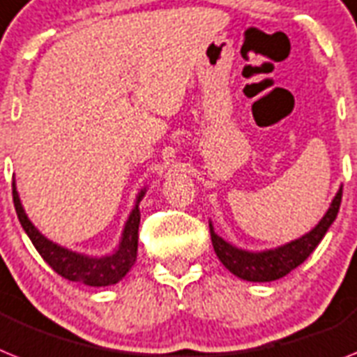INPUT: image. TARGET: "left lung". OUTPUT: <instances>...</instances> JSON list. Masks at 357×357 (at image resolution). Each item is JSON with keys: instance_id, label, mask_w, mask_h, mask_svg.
Here are the masks:
<instances>
[{"instance_id": "1", "label": "left lung", "mask_w": 357, "mask_h": 357, "mask_svg": "<svg viewBox=\"0 0 357 357\" xmlns=\"http://www.w3.org/2000/svg\"><path fill=\"white\" fill-rule=\"evenodd\" d=\"M341 195H343V190L340 188V191H337V195L332 200L331 208L325 213V217L319 220V225L312 229L310 234L303 235L301 238L291 241V243L284 244L281 248L268 250V252L255 253L235 248L229 243H226L225 238H220L219 235L215 234L213 226L210 225L211 243H213L215 253H217L220 263L225 264L229 272L237 275V278L244 279V281L268 282L284 278L294 268L305 263L308 255L317 248L321 238L325 237L331 225L335 220V217H337Z\"/></svg>"}]
</instances>
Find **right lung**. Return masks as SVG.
I'll list each match as a JSON object with an SVG mask.
<instances>
[{"instance_id": "1", "label": "right lung", "mask_w": 357, "mask_h": 357, "mask_svg": "<svg viewBox=\"0 0 357 357\" xmlns=\"http://www.w3.org/2000/svg\"><path fill=\"white\" fill-rule=\"evenodd\" d=\"M144 197V191L138 195L137 206L129 215L126 228H123L122 241L119 244V250L113 255L107 257H87V255H79L76 252L61 248L58 244L51 243L49 238L34 228L29 217L23 211V206L17 197L16 184L13 182V199L14 208H16L17 219L22 222L25 234L34 244L43 261L54 270L58 275L69 279V281L82 282V284H89V287H109V284H116L126 278V273L131 270V266L137 261V248H138V225H140V210H138V202Z\"/></svg>"}]
</instances>
